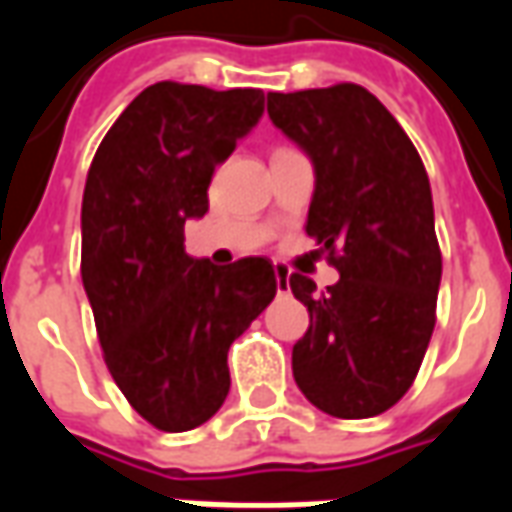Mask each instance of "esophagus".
Here are the masks:
<instances>
[{"label":"esophagus","instance_id":"obj_1","mask_svg":"<svg viewBox=\"0 0 512 512\" xmlns=\"http://www.w3.org/2000/svg\"><path fill=\"white\" fill-rule=\"evenodd\" d=\"M274 277H277V288L285 290V288H288L290 268L285 266V263H274Z\"/></svg>","mask_w":512,"mask_h":512}]
</instances>
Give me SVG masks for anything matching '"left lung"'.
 <instances>
[{
    "mask_svg": "<svg viewBox=\"0 0 512 512\" xmlns=\"http://www.w3.org/2000/svg\"><path fill=\"white\" fill-rule=\"evenodd\" d=\"M271 123L312 158L307 235L340 279L290 277L310 312L293 378L326 414H384L414 384L436 326L441 252L425 164L376 95L343 82L268 93Z\"/></svg>",
    "mask_w": 512,
    "mask_h": 512,
    "instance_id": "1",
    "label": "left lung"
}]
</instances>
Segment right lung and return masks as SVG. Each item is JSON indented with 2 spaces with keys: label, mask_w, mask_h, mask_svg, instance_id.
Listing matches in <instances>:
<instances>
[{
  "label": "right lung",
  "mask_w": 512,
  "mask_h": 512,
  "mask_svg": "<svg viewBox=\"0 0 512 512\" xmlns=\"http://www.w3.org/2000/svg\"><path fill=\"white\" fill-rule=\"evenodd\" d=\"M266 95L158 82L95 150L82 200V282L104 362L153 428L208 422L230 392L227 351L277 296L266 257L194 260L186 219L208 211L213 169L257 126Z\"/></svg>",
  "instance_id": "obj_1"
}]
</instances>
